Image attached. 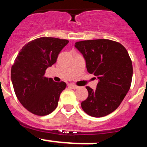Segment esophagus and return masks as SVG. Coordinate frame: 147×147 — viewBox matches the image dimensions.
Instances as JSON below:
<instances>
[{"label": "esophagus", "instance_id": "esophagus-1", "mask_svg": "<svg viewBox=\"0 0 147 147\" xmlns=\"http://www.w3.org/2000/svg\"><path fill=\"white\" fill-rule=\"evenodd\" d=\"M69 87H71V88H73V89H75V90L78 89V88H79V87L77 86V85H74V84H69Z\"/></svg>", "mask_w": 147, "mask_h": 147}]
</instances>
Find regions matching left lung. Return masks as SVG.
<instances>
[{
    "label": "left lung",
    "mask_w": 147,
    "mask_h": 147,
    "mask_svg": "<svg viewBox=\"0 0 147 147\" xmlns=\"http://www.w3.org/2000/svg\"><path fill=\"white\" fill-rule=\"evenodd\" d=\"M75 47L83 55L87 70L98 80L95 90L86 87L88 97L81 102L84 111L102 117L120 105L130 89L133 67L126 48L109 39L78 42Z\"/></svg>",
    "instance_id": "obj_1"
}]
</instances>
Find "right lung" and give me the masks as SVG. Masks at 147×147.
<instances>
[{
	"instance_id": "add662e5",
	"label": "right lung",
	"mask_w": 147,
	"mask_h": 147,
	"mask_svg": "<svg viewBox=\"0 0 147 147\" xmlns=\"http://www.w3.org/2000/svg\"><path fill=\"white\" fill-rule=\"evenodd\" d=\"M67 39L41 37L24 45L11 67V81L23 106L37 116H46L56 109L59 95L67 85L45 77V71L56 62Z\"/></svg>"
}]
</instances>
